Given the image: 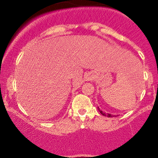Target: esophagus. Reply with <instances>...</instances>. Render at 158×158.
Masks as SVG:
<instances>
[{
	"instance_id": "esophagus-1",
	"label": "esophagus",
	"mask_w": 158,
	"mask_h": 158,
	"mask_svg": "<svg viewBox=\"0 0 158 158\" xmlns=\"http://www.w3.org/2000/svg\"><path fill=\"white\" fill-rule=\"evenodd\" d=\"M85 79H86V80H91V76H86V78H85Z\"/></svg>"
}]
</instances>
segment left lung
Segmentation results:
<instances>
[{
    "mask_svg": "<svg viewBox=\"0 0 158 158\" xmlns=\"http://www.w3.org/2000/svg\"><path fill=\"white\" fill-rule=\"evenodd\" d=\"M98 111H99V112L101 113L102 114V115H104V116H108V117H114V116H115V115H113V114H106V113H105V112H103L102 111L101 109H99V107H98Z\"/></svg>",
    "mask_w": 158,
    "mask_h": 158,
    "instance_id": "obj_1",
    "label": "left lung"
}]
</instances>
